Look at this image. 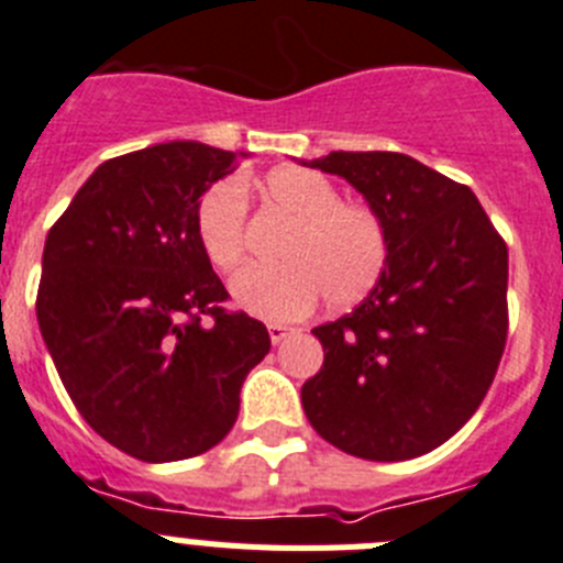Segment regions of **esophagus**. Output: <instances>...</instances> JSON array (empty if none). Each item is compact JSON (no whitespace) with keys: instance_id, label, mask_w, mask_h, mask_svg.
<instances>
[{"instance_id":"esophagus-1","label":"esophagus","mask_w":563,"mask_h":563,"mask_svg":"<svg viewBox=\"0 0 563 563\" xmlns=\"http://www.w3.org/2000/svg\"><path fill=\"white\" fill-rule=\"evenodd\" d=\"M267 335H271V343H282V341H285V338L296 335V327L271 324V327H267Z\"/></svg>"}]
</instances>
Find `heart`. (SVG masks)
<instances>
[{
  "label": "heart",
  "mask_w": 563,
  "mask_h": 563,
  "mask_svg": "<svg viewBox=\"0 0 563 563\" xmlns=\"http://www.w3.org/2000/svg\"><path fill=\"white\" fill-rule=\"evenodd\" d=\"M262 194L290 228L278 239V265L247 267L233 278L236 307L267 321H290L321 296L332 310H343L375 290L389 265V228L375 208L341 202L324 174L298 166L267 174ZM245 194L228 180L200 200L197 239L217 271H236L245 258Z\"/></svg>",
  "instance_id": "b5f03b06"
}]
</instances>
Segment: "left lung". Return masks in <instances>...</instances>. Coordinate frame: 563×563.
Wrapping results in <instances>:
<instances>
[{
    "mask_svg": "<svg viewBox=\"0 0 563 563\" xmlns=\"http://www.w3.org/2000/svg\"><path fill=\"white\" fill-rule=\"evenodd\" d=\"M389 228V265L352 312L321 324L324 366L301 386L312 429L372 462L429 454L485 400L507 338V245L467 186L397 152H330Z\"/></svg>",
    "mask_w": 563,
    "mask_h": 563,
    "instance_id": "obj_1",
    "label": "left lung"
}]
</instances>
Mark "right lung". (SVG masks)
<instances>
[{
    "mask_svg": "<svg viewBox=\"0 0 563 563\" xmlns=\"http://www.w3.org/2000/svg\"><path fill=\"white\" fill-rule=\"evenodd\" d=\"M245 152L168 141L101 163L49 228L36 316L64 389L143 462L213 449L239 415L265 324L225 312L197 239L202 194Z\"/></svg>",
    "mask_w": 563,
    "mask_h": 563,
    "instance_id": "1",
    "label": "right lung"
}]
</instances>
